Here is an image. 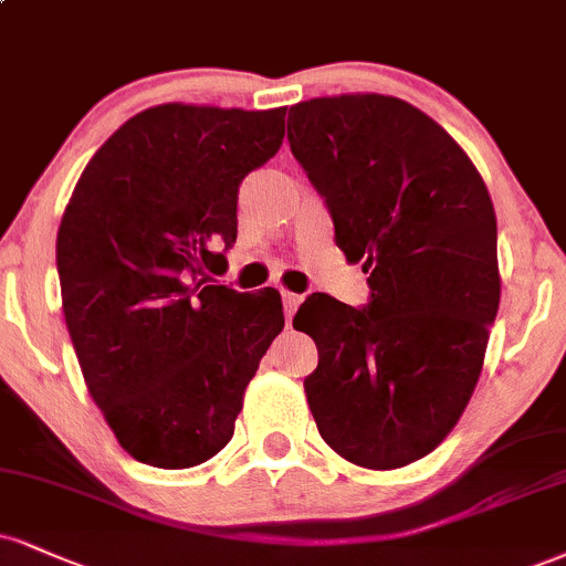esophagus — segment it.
I'll return each mask as SVG.
<instances>
[{"mask_svg": "<svg viewBox=\"0 0 566 566\" xmlns=\"http://www.w3.org/2000/svg\"><path fill=\"white\" fill-rule=\"evenodd\" d=\"M282 301H284V316H287V324H290L292 313H295V311H297V305L303 303V295H297V292H287V290H282Z\"/></svg>", "mask_w": 566, "mask_h": 566, "instance_id": "esophagus-1", "label": "esophagus"}]
</instances>
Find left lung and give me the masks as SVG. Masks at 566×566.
Segmentation results:
<instances>
[{
    "label": "left lung",
    "mask_w": 566,
    "mask_h": 566,
    "mask_svg": "<svg viewBox=\"0 0 566 566\" xmlns=\"http://www.w3.org/2000/svg\"><path fill=\"white\" fill-rule=\"evenodd\" d=\"M287 139L371 290L364 308L313 292L292 318L318 348L311 413L350 464L406 467L478 387L501 301L488 187L446 128L385 94L297 102Z\"/></svg>",
    "instance_id": "1"
}]
</instances>
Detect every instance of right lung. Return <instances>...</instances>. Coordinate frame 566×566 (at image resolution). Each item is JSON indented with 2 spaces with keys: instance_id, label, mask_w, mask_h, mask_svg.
<instances>
[{
  "instance_id": "add662e5",
  "label": "right lung",
  "mask_w": 566,
  "mask_h": 566,
  "mask_svg": "<svg viewBox=\"0 0 566 566\" xmlns=\"http://www.w3.org/2000/svg\"><path fill=\"white\" fill-rule=\"evenodd\" d=\"M284 113L149 107L102 145L57 231L63 313L120 448L158 469L213 459L284 326L274 287L210 284L237 240V192L274 158Z\"/></svg>"
}]
</instances>
